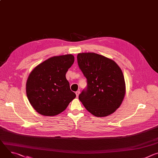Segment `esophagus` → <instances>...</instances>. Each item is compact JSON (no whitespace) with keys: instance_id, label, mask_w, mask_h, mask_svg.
<instances>
[{"instance_id":"esophagus-1","label":"esophagus","mask_w":158,"mask_h":158,"mask_svg":"<svg viewBox=\"0 0 158 158\" xmlns=\"http://www.w3.org/2000/svg\"><path fill=\"white\" fill-rule=\"evenodd\" d=\"M79 94H80V91H77L76 92V96H77V97L79 96Z\"/></svg>"}]
</instances>
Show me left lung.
Masks as SVG:
<instances>
[{"mask_svg": "<svg viewBox=\"0 0 158 158\" xmlns=\"http://www.w3.org/2000/svg\"><path fill=\"white\" fill-rule=\"evenodd\" d=\"M77 59L87 79V88L79 94V99L96 117L113 113L121 106L126 93L121 68L114 60L93 52L79 53Z\"/></svg>", "mask_w": 158, "mask_h": 158, "instance_id": "obj_1", "label": "left lung"}]
</instances>
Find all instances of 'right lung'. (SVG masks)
<instances>
[{
    "label": "right lung",
    "instance_id": "1",
    "mask_svg": "<svg viewBox=\"0 0 158 158\" xmlns=\"http://www.w3.org/2000/svg\"><path fill=\"white\" fill-rule=\"evenodd\" d=\"M74 62L71 54L54 56L37 65L30 73L26 94L38 113L46 116L57 115L76 97L65 77Z\"/></svg>",
    "mask_w": 158,
    "mask_h": 158
}]
</instances>
